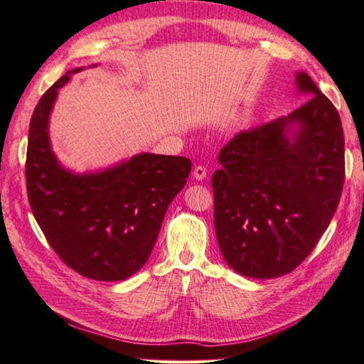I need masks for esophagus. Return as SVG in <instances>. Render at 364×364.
Here are the masks:
<instances>
[{"instance_id": "obj_1", "label": "esophagus", "mask_w": 364, "mask_h": 364, "mask_svg": "<svg viewBox=\"0 0 364 364\" xmlns=\"http://www.w3.org/2000/svg\"><path fill=\"white\" fill-rule=\"evenodd\" d=\"M192 175H194L196 180H203V178H206V175H208V172H206V167H203V166H197V167L194 168V172H192Z\"/></svg>"}]
</instances>
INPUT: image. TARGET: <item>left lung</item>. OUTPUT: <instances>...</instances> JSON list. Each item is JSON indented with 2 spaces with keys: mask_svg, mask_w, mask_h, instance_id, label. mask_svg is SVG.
<instances>
[{
  "mask_svg": "<svg viewBox=\"0 0 364 364\" xmlns=\"http://www.w3.org/2000/svg\"><path fill=\"white\" fill-rule=\"evenodd\" d=\"M310 97L292 111L237 133L213 175L214 227L227 264L250 278L292 272L333 218L346 175L344 133L333 103L306 73ZM299 122L291 144L284 131Z\"/></svg>",
  "mask_w": 364,
  "mask_h": 364,
  "instance_id": "obj_1",
  "label": "left lung"
}]
</instances>
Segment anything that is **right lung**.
<instances>
[{
	"mask_svg": "<svg viewBox=\"0 0 364 364\" xmlns=\"http://www.w3.org/2000/svg\"><path fill=\"white\" fill-rule=\"evenodd\" d=\"M70 70L38 100L29 123L26 191L46 241L82 277L119 282L141 269L156 242L170 202L189 178L183 156L142 153L94 175H73L58 164L48 117Z\"/></svg>",
	"mask_w": 364,
	"mask_h": 364,
	"instance_id": "obj_1",
	"label": "right lung"
}]
</instances>
